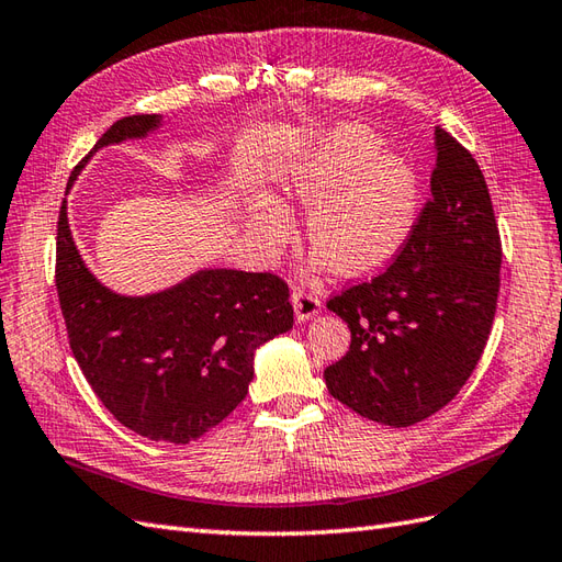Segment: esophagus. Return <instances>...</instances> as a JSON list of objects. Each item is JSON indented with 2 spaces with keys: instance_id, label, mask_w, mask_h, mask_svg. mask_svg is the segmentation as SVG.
I'll return each instance as SVG.
<instances>
[{
  "instance_id": "34e87169",
  "label": "esophagus",
  "mask_w": 562,
  "mask_h": 562,
  "mask_svg": "<svg viewBox=\"0 0 562 562\" xmlns=\"http://www.w3.org/2000/svg\"><path fill=\"white\" fill-rule=\"evenodd\" d=\"M292 306H294V318L299 323H304V321H311L313 316H318V313H321V299L316 294H311V292L294 290Z\"/></svg>"
}]
</instances>
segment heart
Here are the masks:
<instances>
[{"label": "heart", "mask_w": 562, "mask_h": 562, "mask_svg": "<svg viewBox=\"0 0 562 562\" xmlns=\"http://www.w3.org/2000/svg\"><path fill=\"white\" fill-rule=\"evenodd\" d=\"M381 146L369 126L337 124L286 175V203L308 211L316 266L363 276L407 241L419 211V177L402 155ZM249 234L258 254L272 258L292 239L294 220L276 195L258 193L249 205Z\"/></svg>", "instance_id": "b5f03b06"}]
</instances>
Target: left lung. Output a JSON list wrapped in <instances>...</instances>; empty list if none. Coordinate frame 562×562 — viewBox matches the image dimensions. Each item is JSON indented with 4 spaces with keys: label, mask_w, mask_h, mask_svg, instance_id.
Segmentation results:
<instances>
[{
    "label": "left lung",
    "mask_w": 562,
    "mask_h": 562,
    "mask_svg": "<svg viewBox=\"0 0 562 562\" xmlns=\"http://www.w3.org/2000/svg\"><path fill=\"white\" fill-rule=\"evenodd\" d=\"M430 199L381 276L333 296L349 351L325 369L330 395L385 426L428 419L484 355L501 290V234L472 153L436 128Z\"/></svg>",
    "instance_id": "1"
}]
</instances>
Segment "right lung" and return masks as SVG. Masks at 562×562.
<instances>
[{"mask_svg": "<svg viewBox=\"0 0 562 562\" xmlns=\"http://www.w3.org/2000/svg\"><path fill=\"white\" fill-rule=\"evenodd\" d=\"M160 114L114 122L74 169L112 143L158 132ZM57 294L86 381L134 434L184 446L217 426L249 393L254 355L294 325L286 284L270 272L205 268L146 296L116 294L83 263L67 201L57 222Z\"/></svg>", "mask_w": 562, "mask_h": 562, "instance_id": "add662e5", "label": "right lung"}]
</instances>
